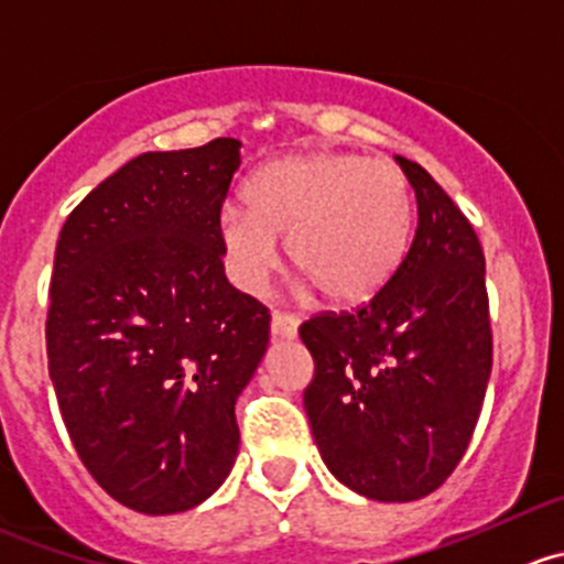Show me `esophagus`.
Returning <instances> with one entry per match:
<instances>
[{"label":"esophagus","instance_id":"esophagus-1","mask_svg":"<svg viewBox=\"0 0 564 564\" xmlns=\"http://www.w3.org/2000/svg\"><path fill=\"white\" fill-rule=\"evenodd\" d=\"M297 327H300V316L283 314V311H275V314H272V336L294 338L297 336Z\"/></svg>","mask_w":564,"mask_h":564}]
</instances>
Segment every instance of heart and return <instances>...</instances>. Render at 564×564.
Segmentation results:
<instances>
[{
  "label": "heart",
  "instance_id": "1",
  "mask_svg": "<svg viewBox=\"0 0 564 564\" xmlns=\"http://www.w3.org/2000/svg\"><path fill=\"white\" fill-rule=\"evenodd\" d=\"M242 209L220 215L223 261L242 292H261L286 239L294 270L338 308L371 303L402 267L413 231L408 178L355 154L270 162L245 187Z\"/></svg>",
  "mask_w": 564,
  "mask_h": 564
}]
</instances>
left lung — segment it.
<instances>
[{
	"label": "left lung",
	"instance_id": "1",
	"mask_svg": "<svg viewBox=\"0 0 564 564\" xmlns=\"http://www.w3.org/2000/svg\"><path fill=\"white\" fill-rule=\"evenodd\" d=\"M399 165L419 209L399 272L371 303L300 325L314 358L303 402L322 460L375 501H415L446 482L494 366L477 231L419 162Z\"/></svg>",
	"mask_w": 564,
	"mask_h": 564
}]
</instances>
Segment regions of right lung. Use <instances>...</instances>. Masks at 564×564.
<instances>
[{
	"label": "right lung",
	"mask_w": 564,
	"mask_h": 564,
	"mask_svg": "<svg viewBox=\"0 0 564 564\" xmlns=\"http://www.w3.org/2000/svg\"><path fill=\"white\" fill-rule=\"evenodd\" d=\"M239 145L134 156L54 250L46 355L65 430L90 477L145 516L220 488L239 452L234 404L270 341V308L228 283L217 237Z\"/></svg>",
	"instance_id": "right-lung-1"
}]
</instances>
